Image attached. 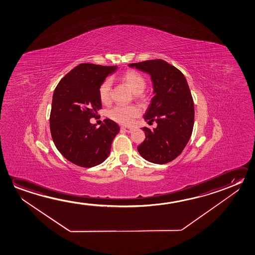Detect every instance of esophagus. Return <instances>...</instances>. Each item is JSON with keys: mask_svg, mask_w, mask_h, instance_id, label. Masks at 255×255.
Masks as SVG:
<instances>
[{"mask_svg": "<svg viewBox=\"0 0 255 255\" xmlns=\"http://www.w3.org/2000/svg\"><path fill=\"white\" fill-rule=\"evenodd\" d=\"M121 129L122 131H124V132H127V133H131L132 132V128H127V127H122Z\"/></svg>", "mask_w": 255, "mask_h": 255, "instance_id": "1", "label": "esophagus"}]
</instances>
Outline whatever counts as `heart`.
Returning a JSON list of instances; mask_svg holds the SVG:
<instances>
[{
  "instance_id": "1",
  "label": "heart",
  "mask_w": 255,
  "mask_h": 255,
  "mask_svg": "<svg viewBox=\"0 0 255 255\" xmlns=\"http://www.w3.org/2000/svg\"><path fill=\"white\" fill-rule=\"evenodd\" d=\"M122 80L129 87L133 93L137 94L138 97L145 89L146 82L144 78L135 71H128L124 73L122 76ZM112 84V80L106 79L99 87V97L103 103H108L111 100ZM140 114L141 111L134 105H120L109 110L107 115L114 122L122 125L128 126L130 125Z\"/></svg>"
}]
</instances>
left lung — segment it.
I'll list each match as a JSON object with an SVG mask.
<instances>
[{
	"label": "left lung",
	"mask_w": 255,
	"mask_h": 255,
	"mask_svg": "<svg viewBox=\"0 0 255 255\" xmlns=\"http://www.w3.org/2000/svg\"><path fill=\"white\" fill-rule=\"evenodd\" d=\"M150 76L153 95L144 114L150 124L157 128L141 129L145 140L138 152L147 161L166 164L182 153L190 140L194 125V105L186 79L177 68L162 59L128 65Z\"/></svg>",
	"instance_id": "1"
}]
</instances>
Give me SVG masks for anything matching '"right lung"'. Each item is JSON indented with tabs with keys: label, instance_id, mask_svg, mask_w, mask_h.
<instances>
[{
	"label": "right lung",
	"instance_id": "1",
	"mask_svg": "<svg viewBox=\"0 0 255 255\" xmlns=\"http://www.w3.org/2000/svg\"><path fill=\"white\" fill-rule=\"evenodd\" d=\"M115 66L81 64L63 78L54 91L50 132L57 150L82 167L97 166L108 158L120 132L116 122L106 119L99 128L90 119L102 108L99 87Z\"/></svg>",
	"mask_w": 255,
	"mask_h": 255
}]
</instances>
